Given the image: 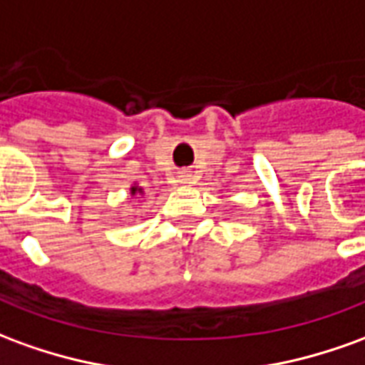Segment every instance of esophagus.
<instances>
[{
  "label": "esophagus",
  "instance_id": "obj_1",
  "mask_svg": "<svg viewBox=\"0 0 365 365\" xmlns=\"http://www.w3.org/2000/svg\"><path fill=\"white\" fill-rule=\"evenodd\" d=\"M178 182H180V183H193V182H195V175L190 174V172H183V174L178 175Z\"/></svg>",
  "mask_w": 365,
  "mask_h": 365
}]
</instances>
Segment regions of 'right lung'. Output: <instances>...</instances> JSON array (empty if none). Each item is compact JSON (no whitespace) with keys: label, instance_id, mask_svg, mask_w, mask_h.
Here are the masks:
<instances>
[{"label":"right lung","instance_id":"right-lung-1","mask_svg":"<svg viewBox=\"0 0 365 365\" xmlns=\"http://www.w3.org/2000/svg\"><path fill=\"white\" fill-rule=\"evenodd\" d=\"M130 193H132V195H138V193H142V187H138V185L134 183V185L130 187Z\"/></svg>","mask_w":365,"mask_h":365}]
</instances>
